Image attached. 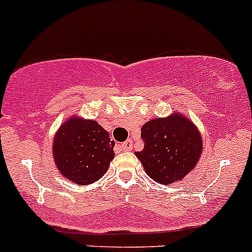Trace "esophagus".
Instances as JSON below:
<instances>
[{
  "label": "esophagus",
  "instance_id": "obj_1",
  "mask_svg": "<svg viewBox=\"0 0 252 252\" xmlns=\"http://www.w3.org/2000/svg\"><path fill=\"white\" fill-rule=\"evenodd\" d=\"M118 146H119V149H121V150H124V151H129V150L133 149V141H131L130 139H128V140L124 141L123 144H119Z\"/></svg>",
  "mask_w": 252,
  "mask_h": 252
}]
</instances>
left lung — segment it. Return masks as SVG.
<instances>
[{"mask_svg":"<svg viewBox=\"0 0 252 252\" xmlns=\"http://www.w3.org/2000/svg\"><path fill=\"white\" fill-rule=\"evenodd\" d=\"M144 149L135 152L145 172L159 184L184 178L199 161L202 140L196 126L183 117L149 121L141 128Z\"/></svg>","mask_w":252,"mask_h":252,"instance_id":"1","label":"left lung"}]
</instances>
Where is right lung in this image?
I'll list each match as a JSON object with an SVG mask.
<instances>
[{"instance_id":"right-lung-1","label":"right lung","mask_w":252,"mask_h":252,"mask_svg":"<svg viewBox=\"0 0 252 252\" xmlns=\"http://www.w3.org/2000/svg\"><path fill=\"white\" fill-rule=\"evenodd\" d=\"M114 141L97 122L69 118L53 141L56 167L67 179L86 185L102 178L113 159Z\"/></svg>"}]
</instances>
